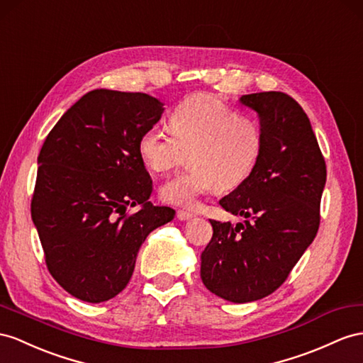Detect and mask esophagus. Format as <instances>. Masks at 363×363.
Returning <instances> with one entry per match:
<instances>
[{
    "label": "esophagus",
    "instance_id": "esophagus-1",
    "mask_svg": "<svg viewBox=\"0 0 363 363\" xmlns=\"http://www.w3.org/2000/svg\"><path fill=\"white\" fill-rule=\"evenodd\" d=\"M176 216H178L179 220H189L191 219L194 215L190 211H185V210H178V213H176Z\"/></svg>",
    "mask_w": 363,
    "mask_h": 363
}]
</instances>
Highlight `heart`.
<instances>
[{
  "label": "heart",
  "mask_w": 363,
  "mask_h": 363,
  "mask_svg": "<svg viewBox=\"0 0 363 363\" xmlns=\"http://www.w3.org/2000/svg\"><path fill=\"white\" fill-rule=\"evenodd\" d=\"M169 127L147 128L138 152L156 173L176 169L190 153L191 169L160 189L161 199L172 206L193 208L215 189H236L252 174L262 152V133L255 121L210 95L181 101L170 113Z\"/></svg>",
  "instance_id": "obj_1"
}]
</instances>
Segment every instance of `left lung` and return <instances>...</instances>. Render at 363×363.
Wrapping results in <instances>:
<instances>
[{
  "label": "left lung",
  "instance_id": "obj_1",
  "mask_svg": "<svg viewBox=\"0 0 363 363\" xmlns=\"http://www.w3.org/2000/svg\"><path fill=\"white\" fill-rule=\"evenodd\" d=\"M239 101L259 115L262 152L252 174L219 203L252 220L210 219L201 279L213 294L245 303L276 291L318 235L327 165L308 116L291 96L261 91Z\"/></svg>",
  "mask_w": 363,
  "mask_h": 363
}]
</instances>
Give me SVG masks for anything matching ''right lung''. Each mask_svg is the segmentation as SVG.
Here are the masks:
<instances>
[{"mask_svg":"<svg viewBox=\"0 0 363 363\" xmlns=\"http://www.w3.org/2000/svg\"><path fill=\"white\" fill-rule=\"evenodd\" d=\"M162 106L139 91L91 90L41 147L32 220L50 274L79 301L99 303L123 291L145 238L174 218L173 208L148 201L153 182L138 152ZM132 206L138 211L130 213Z\"/></svg>","mask_w":363,"mask_h":363,"instance_id":"add662e5","label":"right lung"}]
</instances>
